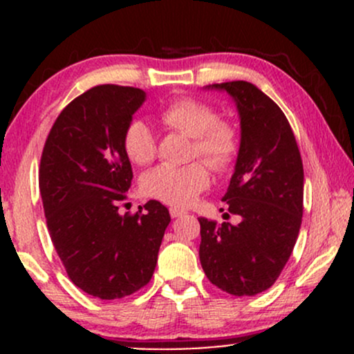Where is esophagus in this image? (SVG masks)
<instances>
[{"instance_id": "obj_1", "label": "esophagus", "mask_w": 354, "mask_h": 354, "mask_svg": "<svg viewBox=\"0 0 354 354\" xmlns=\"http://www.w3.org/2000/svg\"><path fill=\"white\" fill-rule=\"evenodd\" d=\"M169 214H171V218H178V216H183V214H185V211L180 208H169Z\"/></svg>"}]
</instances>
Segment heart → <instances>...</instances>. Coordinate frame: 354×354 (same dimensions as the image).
Returning <instances> with one entry per match:
<instances>
[{
	"label": "heart",
	"mask_w": 354,
	"mask_h": 354,
	"mask_svg": "<svg viewBox=\"0 0 354 354\" xmlns=\"http://www.w3.org/2000/svg\"><path fill=\"white\" fill-rule=\"evenodd\" d=\"M166 128L191 138L189 160L200 158L214 171H226L239 153V131L226 118H219L211 104L194 98H178L160 111ZM123 148L135 165H149L156 156V140L149 126L133 121L124 129ZM209 185V171L201 161L185 166L161 165L145 173L141 191L148 198L171 206H188Z\"/></svg>",
	"instance_id": "b5f03b06"
}]
</instances>
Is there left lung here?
Here are the masks:
<instances>
[{
	"instance_id": "obj_1",
	"label": "left lung",
	"mask_w": 354,
	"mask_h": 354,
	"mask_svg": "<svg viewBox=\"0 0 354 354\" xmlns=\"http://www.w3.org/2000/svg\"><path fill=\"white\" fill-rule=\"evenodd\" d=\"M208 88L230 93L241 120L236 166L223 198L241 221L198 218L200 261L219 290L254 296L273 286L293 253L303 218L301 154L281 108L261 89L248 81Z\"/></svg>"
}]
</instances>
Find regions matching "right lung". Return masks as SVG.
Segmentation results:
<instances>
[{"mask_svg": "<svg viewBox=\"0 0 354 354\" xmlns=\"http://www.w3.org/2000/svg\"><path fill=\"white\" fill-rule=\"evenodd\" d=\"M146 93L100 84L56 118L39 163V191L48 231L68 278L84 293L118 299L151 279L171 216L160 201L121 216L133 169L124 129Z\"/></svg>", "mask_w": 354, "mask_h": 354, "instance_id": "right-lung-1", "label": "right lung"}]
</instances>
